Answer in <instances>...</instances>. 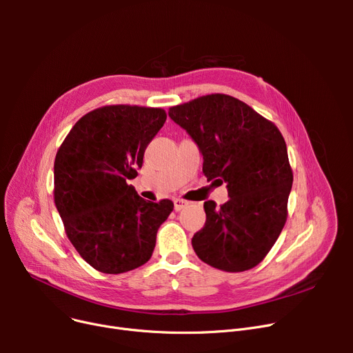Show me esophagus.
I'll return each mask as SVG.
<instances>
[{
	"instance_id": "esophagus-1",
	"label": "esophagus",
	"mask_w": 353,
	"mask_h": 353,
	"mask_svg": "<svg viewBox=\"0 0 353 353\" xmlns=\"http://www.w3.org/2000/svg\"><path fill=\"white\" fill-rule=\"evenodd\" d=\"M188 205H189V203H188L186 200L176 199V200H174V210H176V212H180L181 209H184Z\"/></svg>"
}]
</instances>
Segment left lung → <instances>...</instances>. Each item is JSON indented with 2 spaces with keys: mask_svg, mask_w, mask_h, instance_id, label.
Returning <instances> with one entry per match:
<instances>
[{
  "mask_svg": "<svg viewBox=\"0 0 353 353\" xmlns=\"http://www.w3.org/2000/svg\"><path fill=\"white\" fill-rule=\"evenodd\" d=\"M169 116L197 143L208 180L228 183L225 205L205 201L206 223L192 239L196 254L225 272L257 266L288 219L293 172L279 128L219 92L173 105Z\"/></svg>",
  "mask_w": 353,
  "mask_h": 353,
  "instance_id": "left-lung-1",
  "label": "left lung"
}]
</instances>
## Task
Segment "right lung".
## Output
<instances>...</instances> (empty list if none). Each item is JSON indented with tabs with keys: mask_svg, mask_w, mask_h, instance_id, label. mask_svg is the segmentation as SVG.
Instances as JSON below:
<instances>
[{
	"mask_svg": "<svg viewBox=\"0 0 353 353\" xmlns=\"http://www.w3.org/2000/svg\"><path fill=\"white\" fill-rule=\"evenodd\" d=\"M165 119L163 108L103 105L72 125L55 154V208L71 245L99 272L117 274L148 262L173 212L172 200H144L127 183Z\"/></svg>",
	"mask_w": 353,
	"mask_h": 353,
	"instance_id": "obj_1",
	"label": "right lung"
}]
</instances>
